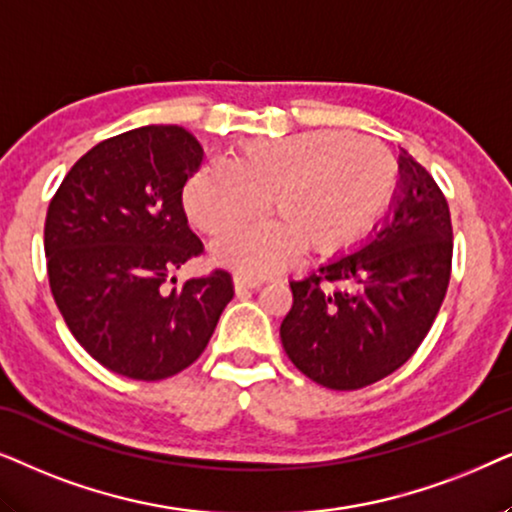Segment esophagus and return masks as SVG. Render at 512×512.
Returning a JSON list of instances; mask_svg holds the SVG:
<instances>
[{
  "mask_svg": "<svg viewBox=\"0 0 512 512\" xmlns=\"http://www.w3.org/2000/svg\"><path fill=\"white\" fill-rule=\"evenodd\" d=\"M262 285L260 278H248V276H234V290L236 295H245V292L257 290Z\"/></svg>",
  "mask_w": 512,
  "mask_h": 512,
  "instance_id": "obj_1",
  "label": "esophagus"
}]
</instances>
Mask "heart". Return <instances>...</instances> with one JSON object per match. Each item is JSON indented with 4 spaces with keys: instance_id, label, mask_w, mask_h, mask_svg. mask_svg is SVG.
I'll return each mask as SVG.
<instances>
[{
    "instance_id": "b5f03b06",
    "label": "heart",
    "mask_w": 512,
    "mask_h": 512,
    "mask_svg": "<svg viewBox=\"0 0 512 512\" xmlns=\"http://www.w3.org/2000/svg\"><path fill=\"white\" fill-rule=\"evenodd\" d=\"M395 185V161L365 135L302 133L241 145L234 163L213 161L185 187V210L210 236L255 220L274 199L281 224H255L220 238L213 257L243 274L285 267L297 238L339 252L372 227Z\"/></svg>"
}]
</instances>
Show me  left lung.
I'll use <instances>...</instances> for the list:
<instances>
[{
	"mask_svg": "<svg viewBox=\"0 0 512 512\" xmlns=\"http://www.w3.org/2000/svg\"><path fill=\"white\" fill-rule=\"evenodd\" d=\"M398 163V189L374 236L290 283L283 349L332 391H356L405 365L445 299L454 248L447 199L410 154Z\"/></svg>",
	"mask_w": 512,
	"mask_h": 512,
	"instance_id": "obj_1",
	"label": "left lung"
}]
</instances>
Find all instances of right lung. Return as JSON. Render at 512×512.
Masks as SVG:
<instances>
[{"instance_id":"add662e5","label":"right lung","mask_w":512,"mask_h":512,"mask_svg":"<svg viewBox=\"0 0 512 512\" xmlns=\"http://www.w3.org/2000/svg\"><path fill=\"white\" fill-rule=\"evenodd\" d=\"M203 149L182 126L102 140L65 175L44 227L53 299L74 339L107 370L159 381L194 363L234 297L227 271L166 283L203 243L182 187Z\"/></svg>"}]
</instances>
